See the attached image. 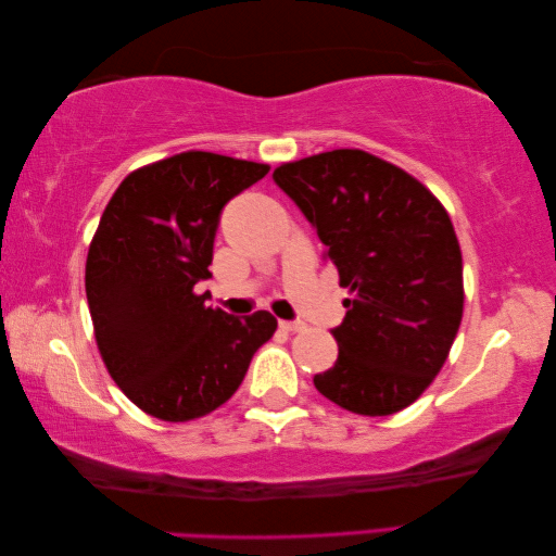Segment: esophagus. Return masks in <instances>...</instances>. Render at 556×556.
Returning <instances> with one entry per match:
<instances>
[{"label":"esophagus","instance_id":"1","mask_svg":"<svg viewBox=\"0 0 556 556\" xmlns=\"http://www.w3.org/2000/svg\"><path fill=\"white\" fill-rule=\"evenodd\" d=\"M279 327L287 329V332H301V329H305V323H301V320H279Z\"/></svg>","mask_w":556,"mask_h":556}]
</instances>
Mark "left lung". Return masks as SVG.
<instances>
[{
  "label": "left lung",
  "mask_w": 556,
  "mask_h": 556,
  "mask_svg": "<svg viewBox=\"0 0 556 556\" xmlns=\"http://www.w3.org/2000/svg\"><path fill=\"white\" fill-rule=\"evenodd\" d=\"M313 224L351 291L332 329L339 358L317 392L358 416L410 406L444 365L464 315L454 224L428 188L363 150H332L271 174Z\"/></svg>",
  "instance_id": "8db88e82"
}]
</instances>
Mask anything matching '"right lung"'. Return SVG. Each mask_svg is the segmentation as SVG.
<instances>
[{
	"label": "right lung",
	"mask_w": 556,
	"mask_h": 556,
	"mask_svg": "<svg viewBox=\"0 0 556 556\" xmlns=\"http://www.w3.org/2000/svg\"><path fill=\"white\" fill-rule=\"evenodd\" d=\"M267 172L181 152L128 174L102 212L86 263L96 341L112 380L150 416L184 422L219 408L275 334L267 311L233 317L193 291L212 277L224 205Z\"/></svg>",
	"instance_id": "1"
}]
</instances>
